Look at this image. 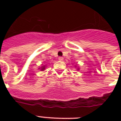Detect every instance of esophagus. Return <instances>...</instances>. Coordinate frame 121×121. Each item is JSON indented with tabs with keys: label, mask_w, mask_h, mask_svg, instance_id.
Here are the masks:
<instances>
[{
	"label": "esophagus",
	"mask_w": 121,
	"mask_h": 121,
	"mask_svg": "<svg viewBox=\"0 0 121 121\" xmlns=\"http://www.w3.org/2000/svg\"><path fill=\"white\" fill-rule=\"evenodd\" d=\"M58 59L60 61H62V60H64V57H59Z\"/></svg>",
	"instance_id": "obj_1"
}]
</instances>
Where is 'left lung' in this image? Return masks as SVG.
Wrapping results in <instances>:
<instances>
[{
	"label": "left lung",
	"instance_id": "obj_1",
	"mask_svg": "<svg viewBox=\"0 0 121 121\" xmlns=\"http://www.w3.org/2000/svg\"><path fill=\"white\" fill-rule=\"evenodd\" d=\"M79 70V68H77V70Z\"/></svg>",
	"mask_w": 121,
	"mask_h": 121
}]
</instances>
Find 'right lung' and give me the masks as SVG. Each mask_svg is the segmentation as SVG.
<instances>
[{
	"mask_svg": "<svg viewBox=\"0 0 121 121\" xmlns=\"http://www.w3.org/2000/svg\"><path fill=\"white\" fill-rule=\"evenodd\" d=\"M45 68H46V65H44L39 67L38 69H39V70H40V71H44V70H45Z\"/></svg>",
	"mask_w": 121,
	"mask_h": 121,
	"instance_id": "1",
	"label": "right lung"
}]
</instances>
